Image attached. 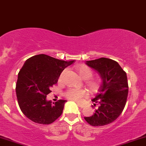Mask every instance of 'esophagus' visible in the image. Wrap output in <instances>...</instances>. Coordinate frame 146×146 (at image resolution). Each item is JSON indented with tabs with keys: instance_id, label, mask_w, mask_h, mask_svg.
I'll use <instances>...</instances> for the list:
<instances>
[{
	"instance_id": "obj_1",
	"label": "esophagus",
	"mask_w": 146,
	"mask_h": 146,
	"mask_svg": "<svg viewBox=\"0 0 146 146\" xmlns=\"http://www.w3.org/2000/svg\"><path fill=\"white\" fill-rule=\"evenodd\" d=\"M77 105L79 106L80 108H81V109H82V108H84V106H85V105H84V104H80V103H78Z\"/></svg>"
}]
</instances>
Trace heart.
<instances>
[{"label": "heart", "instance_id": "1", "mask_svg": "<svg viewBox=\"0 0 146 146\" xmlns=\"http://www.w3.org/2000/svg\"><path fill=\"white\" fill-rule=\"evenodd\" d=\"M77 71L79 72L80 76L82 79L86 80V85L89 87V88L92 92H97L100 87V81L97 79H92L90 78L92 76V70L88 67L86 65H79L77 67ZM63 73L60 74L59 77V81H62ZM88 92L84 89H76L70 88L65 92V95L67 99L72 101L80 102L83 100V98L88 96Z\"/></svg>", "mask_w": 146, "mask_h": 146}]
</instances>
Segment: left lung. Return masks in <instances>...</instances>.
<instances>
[{
    "mask_svg": "<svg viewBox=\"0 0 146 146\" xmlns=\"http://www.w3.org/2000/svg\"><path fill=\"white\" fill-rule=\"evenodd\" d=\"M86 64L98 72L102 84L92 100L98 108L93 115L84 119L92 126H104L116 120L125 108L128 95L127 74L116 61L106 58L86 61Z\"/></svg>",
    "mask_w": 146,
    "mask_h": 146,
    "instance_id": "obj_1",
    "label": "left lung"
}]
</instances>
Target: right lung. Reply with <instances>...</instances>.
<instances>
[{"label":"right lung","mask_w":146,"mask_h":146,"mask_svg":"<svg viewBox=\"0 0 146 146\" xmlns=\"http://www.w3.org/2000/svg\"><path fill=\"white\" fill-rule=\"evenodd\" d=\"M74 60L65 61L45 54L26 60L18 74L16 93L21 111L36 123L48 125L58 118L66 100L55 103L46 100L51 88L57 84L62 72Z\"/></svg>","instance_id":"1"}]
</instances>
